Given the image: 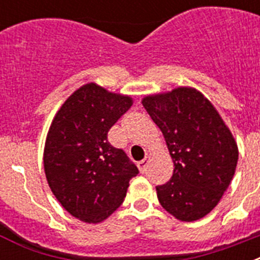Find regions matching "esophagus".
Instances as JSON below:
<instances>
[{
    "label": "esophagus",
    "instance_id": "esophagus-1",
    "mask_svg": "<svg viewBox=\"0 0 260 260\" xmlns=\"http://www.w3.org/2000/svg\"><path fill=\"white\" fill-rule=\"evenodd\" d=\"M151 161V157L150 156H146V157L142 160V161L138 162V167H139V169H141V172H144L147 169V167H148V164H150Z\"/></svg>",
    "mask_w": 260,
    "mask_h": 260
}]
</instances>
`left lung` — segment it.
<instances>
[{
  "label": "left lung",
  "instance_id": "left-lung-1",
  "mask_svg": "<svg viewBox=\"0 0 260 260\" xmlns=\"http://www.w3.org/2000/svg\"><path fill=\"white\" fill-rule=\"evenodd\" d=\"M142 104L164 135L173 176L156 186L160 204L181 221H195L222 198L236 172L238 147L212 103L192 87L144 96Z\"/></svg>",
  "mask_w": 260,
  "mask_h": 260
}]
</instances>
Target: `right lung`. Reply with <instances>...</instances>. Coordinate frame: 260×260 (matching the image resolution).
<instances>
[{
  "label": "right lung",
  "instance_id": "add662e5",
  "mask_svg": "<svg viewBox=\"0 0 260 260\" xmlns=\"http://www.w3.org/2000/svg\"><path fill=\"white\" fill-rule=\"evenodd\" d=\"M133 105V98L87 83L71 93L50 123L44 172L61 206L80 221L98 224L122 204L139 173L108 142V132Z\"/></svg>",
  "mask_w": 260,
  "mask_h": 260
}]
</instances>
